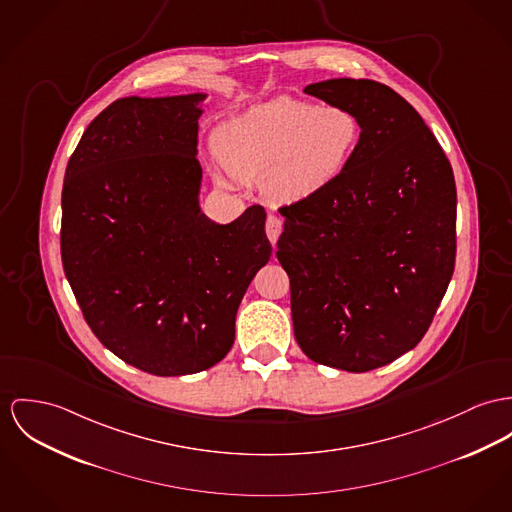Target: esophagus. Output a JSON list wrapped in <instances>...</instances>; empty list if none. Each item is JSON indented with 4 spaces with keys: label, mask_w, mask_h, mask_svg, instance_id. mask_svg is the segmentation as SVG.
<instances>
[{
    "label": "esophagus",
    "mask_w": 512,
    "mask_h": 512,
    "mask_svg": "<svg viewBox=\"0 0 512 512\" xmlns=\"http://www.w3.org/2000/svg\"><path fill=\"white\" fill-rule=\"evenodd\" d=\"M265 232H267V237H269V241L275 245L276 241H278V237H280V232H282V220L275 216V214H271L269 218H267V222H265Z\"/></svg>",
    "instance_id": "34e87169"
}]
</instances>
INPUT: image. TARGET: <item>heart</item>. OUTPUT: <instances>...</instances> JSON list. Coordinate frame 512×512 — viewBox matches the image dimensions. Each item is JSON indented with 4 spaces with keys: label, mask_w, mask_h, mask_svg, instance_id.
Returning <instances> with one entry per match:
<instances>
[{
    "label": "heart",
    "mask_w": 512,
    "mask_h": 512,
    "mask_svg": "<svg viewBox=\"0 0 512 512\" xmlns=\"http://www.w3.org/2000/svg\"><path fill=\"white\" fill-rule=\"evenodd\" d=\"M360 136V120L347 107L278 97L222 122L214 150L237 181H263L271 200L294 202L335 183Z\"/></svg>",
    "instance_id": "heart-1"
}]
</instances>
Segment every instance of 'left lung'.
Wrapping results in <instances>:
<instances>
[{
	"label": "left lung",
	"instance_id": "8db88e82",
	"mask_svg": "<svg viewBox=\"0 0 512 512\" xmlns=\"http://www.w3.org/2000/svg\"><path fill=\"white\" fill-rule=\"evenodd\" d=\"M362 126L343 175L280 208L276 257L294 337L317 364L368 372L423 339L456 261V183L431 128L392 87L327 79L304 89Z\"/></svg>",
	"mask_w": 512,
	"mask_h": 512
}]
</instances>
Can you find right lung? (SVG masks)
<instances>
[{
    "instance_id": "1",
    "label": "right lung",
    "mask_w": 512,
    "mask_h": 512,
    "mask_svg": "<svg viewBox=\"0 0 512 512\" xmlns=\"http://www.w3.org/2000/svg\"><path fill=\"white\" fill-rule=\"evenodd\" d=\"M202 93L124 97L91 120L68 161L60 251L95 337L154 376L230 353L239 302L273 247L265 208L232 224L198 206Z\"/></svg>"
}]
</instances>
